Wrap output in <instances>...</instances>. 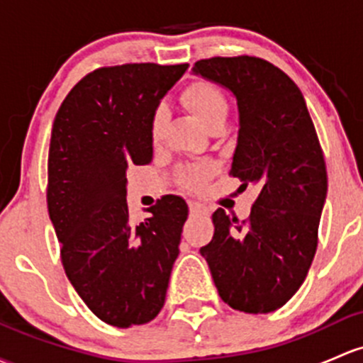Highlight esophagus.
I'll return each instance as SVG.
<instances>
[{"label":"esophagus","instance_id":"1","mask_svg":"<svg viewBox=\"0 0 363 363\" xmlns=\"http://www.w3.org/2000/svg\"><path fill=\"white\" fill-rule=\"evenodd\" d=\"M189 211H191V213H196V216H208V208L205 205L198 203V201H189Z\"/></svg>","mask_w":363,"mask_h":363}]
</instances>
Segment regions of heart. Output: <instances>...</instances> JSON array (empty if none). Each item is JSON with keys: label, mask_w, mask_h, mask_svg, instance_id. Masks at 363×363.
<instances>
[{"label": "heart", "mask_w": 363, "mask_h": 363, "mask_svg": "<svg viewBox=\"0 0 363 363\" xmlns=\"http://www.w3.org/2000/svg\"><path fill=\"white\" fill-rule=\"evenodd\" d=\"M182 102L207 127L212 121H216L217 118L226 116L228 113V102L224 94L220 91L219 86L207 82V79H196V82L189 83L184 91H182ZM163 133H165V111L163 109H156L151 118L152 144L162 143ZM212 172L213 169L211 165H207V163H196V165H189L181 170V181L188 188L198 189L211 179Z\"/></svg>", "instance_id": "obj_1"}]
</instances>
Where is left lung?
<instances>
[{"label":"left lung","instance_id":"left-lung-1","mask_svg":"<svg viewBox=\"0 0 363 363\" xmlns=\"http://www.w3.org/2000/svg\"><path fill=\"white\" fill-rule=\"evenodd\" d=\"M194 74L236 97L238 144L230 175L255 184L249 219L213 212V236L201 247L224 303L243 313H272L299 291L318 245L327 170L303 94L259 57L198 60Z\"/></svg>","mask_w":363,"mask_h":363}]
</instances>
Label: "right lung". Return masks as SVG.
<instances>
[{
	"mask_svg": "<svg viewBox=\"0 0 363 363\" xmlns=\"http://www.w3.org/2000/svg\"><path fill=\"white\" fill-rule=\"evenodd\" d=\"M188 64L99 67L64 99L52 127L47 203L64 272L102 322L127 329L163 308L188 205L162 198L144 223L127 207L128 165L152 160L151 118Z\"/></svg>",
	"mask_w": 363,
	"mask_h": 363,
	"instance_id": "obj_1",
	"label": "right lung"
}]
</instances>
